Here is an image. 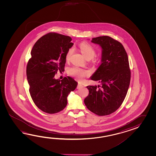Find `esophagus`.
<instances>
[{"instance_id": "34e87169", "label": "esophagus", "mask_w": 156, "mask_h": 156, "mask_svg": "<svg viewBox=\"0 0 156 156\" xmlns=\"http://www.w3.org/2000/svg\"><path fill=\"white\" fill-rule=\"evenodd\" d=\"M83 87V86L82 85V84L81 83H79L77 86V89H80L81 87Z\"/></svg>"}]
</instances>
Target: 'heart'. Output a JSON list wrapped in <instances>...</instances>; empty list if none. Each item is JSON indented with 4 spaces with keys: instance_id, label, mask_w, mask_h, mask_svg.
<instances>
[{
    "instance_id": "heart-1",
    "label": "heart",
    "mask_w": 156,
    "mask_h": 156,
    "mask_svg": "<svg viewBox=\"0 0 156 156\" xmlns=\"http://www.w3.org/2000/svg\"><path fill=\"white\" fill-rule=\"evenodd\" d=\"M80 49L81 50L83 55L85 56L86 59H91L95 55L96 51L93 46H91L89 43L87 42H83L80 44ZM73 48H69L66 54V60H69L73 53ZM101 60V58H99L96 60L97 62H100ZM68 73L73 76L75 77L77 79L81 80L85 77L89 75V72L86 70H83L76 66H73L70 67L68 71Z\"/></svg>"
}]
</instances>
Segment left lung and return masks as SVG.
Listing matches in <instances>:
<instances>
[{"mask_svg": "<svg viewBox=\"0 0 156 156\" xmlns=\"http://www.w3.org/2000/svg\"><path fill=\"white\" fill-rule=\"evenodd\" d=\"M91 42L103 50L101 64L91 77L100 85L86 86L89 93L84 103L96 115H108L119 108L128 92L131 75L128 57L122 44L110 37L93 38Z\"/></svg>", "mask_w": 156, "mask_h": 156, "instance_id": "left-lung-1", "label": "left lung"}]
</instances>
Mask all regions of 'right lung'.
<instances>
[{"instance_id":"1","label":"right lung","mask_w":156,"mask_h":156,"mask_svg":"<svg viewBox=\"0 0 156 156\" xmlns=\"http://www.w3.org/2000/svg\"><path fill=\"white\" fill-rule=\"evenodd\" d=\"M71 38L50 32L41 37L31 50L27 65V77L30 95L40 109L55 114L64 109L67 97L76 89L77 83L70 76L55 79L58 70L64 71L66 54L73 46Z\"/></svg>"}]
</instances>
